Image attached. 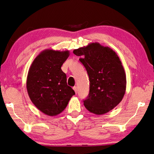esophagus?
<instances>
[{"mask_svg": "<svg viewBox=\"0 0 154 154\" xmlns=\"http://www.w3.org/2000/svg\"><path fill=\"white\" fill-rule=\"evenodd\" d=\"M73 90L75 91V93H77V91H78V88H77V87H76V86H75V87H73Z\"/></svg>", "mask_w": 154, "mask_h": 154, "instance_id": "obj_1", "label": "esophagus"}]
</instances>
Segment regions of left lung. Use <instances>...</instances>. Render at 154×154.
Here are the masks:
<instances>
[{
  "label": "left lung",
  "instance_id": "obj_1",
  "mask_svg": "<svg viewBox=\"0 0 154 154\" xmlns=\"http://www.w3.org/2000/svg\"><path fill=\"white\" fill-rule=\"evenodd\" d=\"M73 54L81 56L79 61L89 77V93L84 106L97 115L109 112L126 92V73L119 57L112 49L97 42L74 50Z\"/></svg>",
  "mask_w": 154,
  "mask_h": 154
}]
</instances>
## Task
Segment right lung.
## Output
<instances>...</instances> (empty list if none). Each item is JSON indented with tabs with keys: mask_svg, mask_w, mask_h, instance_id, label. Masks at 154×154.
Here are the masks:
<instances>
[{
	"mask_svg": "<svg viewBox=\"0 0 154 154\" xmlns=\"http://www.w3.org/2000/svg\"><path fill=\"white\" fill-rule=\"evenodd\" d=\"M69 55L68 50L48 49L34 59L29 69L26 80L29 97L37 109L48 116L60 114L75 94L61 69Z\"/></svg>",
	"mask_w": 154,
	"mask_h": 154,
	"instance_id": "obj_1",
	"label": "right lung"
}]
</instances>
